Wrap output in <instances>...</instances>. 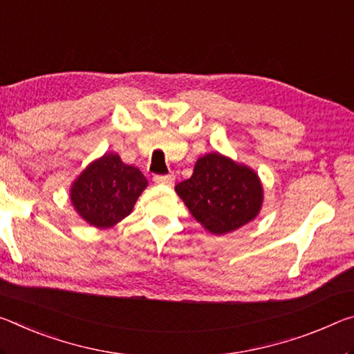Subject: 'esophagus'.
I'll use <instances>...</instances> for the list:
<instances>
[{
  "instance_id": "esophagus-1",
  "label": "esophagus",
  "mask_w": 354,
  "mask_h": 354,
  "mask_svg": "<svg viewBox=\"0 0 354 354\" xmlns=\"http://www.w3.org/2000/svg\"><path fill=\"white\" fill-rule=\"evenodd\" d=\"M154 183L157 184H165V186H173V183H175V175H156L154 178Z\"/></svg>"
}]
</instances>
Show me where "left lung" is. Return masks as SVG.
Here are the masks:
<instances>
[{
    "instance_id": "1",
    "label": "left lung",
    "mask_w": 354,
    "mask_h": 354,
    "mask_svg": "<svg viewBox=\"0 0 354 354\" xmlns=\"http://www.w3.org/2000/svg\"><path fill=\"white\" fill-rule=\"evenodd\" d=\"M175 190L190 214L214 234L234 232L254 221L263 203L257 173L218 153L200 157L192 176L176 184Z\"/></svg>"
}]
</instances>
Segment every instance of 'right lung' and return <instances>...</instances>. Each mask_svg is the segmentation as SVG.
<instances>
[{
    "instance_id": "obj_1",
    "label": "right lung",
    "mask_w": 354,
    "mask_h": 354,
    "mask_svg": "<svg viewBox=\"0 0 354 354\" xmlns=\"http://www.w3.org/2000/svg\"><path fill=\"white\" fill-rule=\"evenodd\" d=\"M148 186L138 168L106 153L89 164L71 187V201L83 221L110 228L131 214L140 194Z\"/></svg>"
}]
</instances>
